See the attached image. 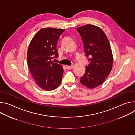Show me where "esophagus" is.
I'll return each instance as SVG.
<instances>
[{"instance_id":"34e87169","label":"esophagus","mask_w":135,"mask_h":135,"mask_svg":"<svg viewBox=\"0 0 135 135\" xmlns=\"http://www.w3.org/2000/svg\"><path fill=\"white\" fill-rule=\"evenodd\" d=\"M73 67H74L73 66H67V69H72Z\"/></svg>"}]
</instances>
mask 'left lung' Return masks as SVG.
Segmentation results:
<instances>
[{"label":"left lung","instance_id":"1","mask_svg":"<svg viewBox=\"0 0 135 135\" xmlns=\"http://www.w3.org/2000/svg\"><path fill=\"white\" fill-rule=\"evenodd\" d=\"M76 30L81 36L86 56L90 57L80 82L93 89L102 84L111 71L113 57L110 44L105 32L97 26L86 25Z\"/></svg>","mask_w":135,"mask_h":135}]
</instances>
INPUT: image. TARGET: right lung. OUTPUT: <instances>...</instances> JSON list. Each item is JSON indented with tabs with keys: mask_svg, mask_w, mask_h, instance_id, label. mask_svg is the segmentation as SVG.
Masks as SVG:
<instances>
[{
	"mask_svg": "<svg viewBox=\"0 0 135 135\" xmlns=\"http://www.w3.org/2000/svg\"><path fill=\"white\" fill-rule=\"evenodd\" d=\"M65 29L43 28L31 40L27 52L28 66L33 79L41 89H55L60 84L64 69L52 59L58 56L56 44Z\"/></svg>",
	"mask_w": 135,
	"mask_h": 135,
	"instance_id": "right-lung-1",
	"label": "right lung"
}]
</instances>
